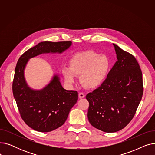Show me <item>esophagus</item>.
I'll return each mask as SVG.
<instances>
[{"label":"esophagus","instance_id":"34e87169","mask_svg":"<svg viewBox=\"0 0 155 155\" xmlns=\"http://www.w3.org/2000/svg\"><path fill=\"white\" fill-rule=\"evenodd\" d=\"M78 97H79L80 99H83L84 97H85V94L83 92H79Z\"/></svg>","mask_w":155,"mask_h":155}]
</instances>
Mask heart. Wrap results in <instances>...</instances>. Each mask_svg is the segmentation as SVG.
I'll return each mask as SVG.
<instances>
[{
	"instance_id": "b5f03b06",
	"label": "heart",
	"mask_w": 155,
	"mask_h": 155,
	"mask_svg": "<svg viewBox=\"0 0 155 155\" xmlns=\"http://www.w3.org/2000/svg\"><path fill=\"white\" fill-rule=\"evenodd\" d=\"M110 61L104 54L88 50L73 54L69 61V68H63L62 74L69 83L80 75V82L85 87L94 88L100 86L106 77Z\"/></svg>"
}]
</instances>
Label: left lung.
Here are the masks:
<instances>
[{"instance_id": "1", "label": "left lung", "mask_w": 155, "mask_h": 155, "mask_svg": "<svg viewBox=\"0 0 155 155\" xmlns=\"http://www.w3.org/2000/svg\"><path fill=\"white\" fill-rule=\"evenodd\" d=\"M113 45L117 61L101 85L86 95L89 123L105 133L120 131L131 122L143 94L142 71L135 57Z\"/></svg>"}]
</instances>
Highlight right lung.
<instances>
[{
  "label": "right lung",
  "instance_id": "1",
  "mask_svg": "<svg viewBox=\"0 0 155 155\" xmlns=\"http://www.w3.org/2000/svg\"><path fill=\"white\" fill-rule=\"evenodd\" d=\"M71 45L68 41L41 42L24 53L15 68L12 92L22 119L39 132H50L61 126L78 100L76 91L63 88L57 75L41 91H33L26 84L24 70L28 59L45 53H62Z\"/></svg>",
  "mask_w": 155,
  "mask_h": 155
}]
</instances>
